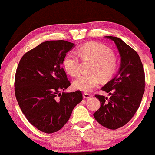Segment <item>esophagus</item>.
Listing matches in <instances>:
<instances>
[{
  "label": "esophagus",
  "instance_id": "obj_1",
  "mask_svg": "<svg viewBox=\"0 0 155 155\" xmlns=\"http://www.w3.org/2000/svg\"><path fill=\"white\" fill-rule=\"evenodd\" d=\"M83 97L84 98H86V99H89V98H90L91 97V95L89 94H88V93H86V92H84L83 94Z\"/></svg>",
  "mask_w": 155,
  "mask_h": 155
}]
</instances>
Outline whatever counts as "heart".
Wrapping results in <instances>:
<instances>
[{
	"label": "heart",
	"mask_w": 155,
	"mask_h": 155,
	"mask_svg": "<svg viewBox=\"0 0 155 155\" xmlns=\"http://www.w3.org/2000/svg\"><path fill=\"white\" fill-rule=\"evenodd\" d=\"M79 56L84 60L93 61L88 75L80 76L73 83V87L83 92H90L102 79L108 80L113 76L118 69V60L113 55L110 48L100 42H88L79 48ZM79 57L75 53H68L63 59V66L70 75L76 76L80 73Z\"/></svg>",
	"instance_id": "heart-1"
}]
</instances>
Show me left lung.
Listing matches in <instances>:
<instances>
[{"label": "left lung", "mask_w": 155, "mask_h": 155, "mask_svg": "<svg viewBox=\"0 0 155 155\" xmlns=\"http://www.w3.org/2000/svg\"><path fill=\"white\" fill-rule=\"evenodd\" d=\"M116 45L121 57L118 74L102 90L109 93V100L95 94L100 107L94 113L95 120L104 127L115 130L126 125L139 108L144 93V70L137 52L120 38L107 36Z\"/></svg>", "instance_id": "obj_1"}]
</instances>
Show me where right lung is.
Returning <instances> with one entry per match:
<instances>
[{
  "label": "right lung",
  "mask_w": 155,
  "mask_h": 155,
  "mask_svg": "<svg viewBox=\"0 0 155 155\" xmlns=\"http://www.w3.org/2000/svg\"><path fill=\"white\" fill-rule=\"evenodd\" d=\"M74 46L65 40H49L26 53L16 68L14 91L22 113L31 125L47 134L58 131L82 100L80 90L66 93L71 85L62 67Z\"/></svg>",
  "instance_id": "1"
}]
</instances>
